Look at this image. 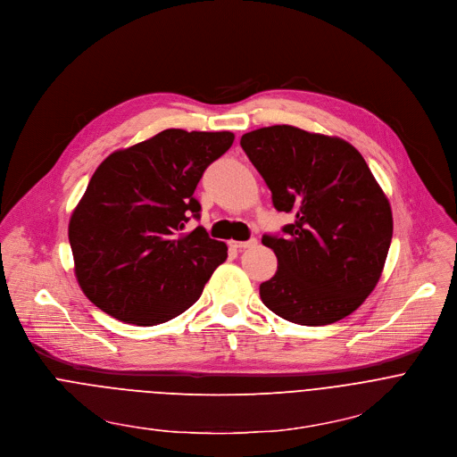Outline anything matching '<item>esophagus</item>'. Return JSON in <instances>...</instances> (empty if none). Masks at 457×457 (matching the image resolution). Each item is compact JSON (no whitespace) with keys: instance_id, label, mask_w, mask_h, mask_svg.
Returning a JSON list of instances; mask_svg holds the SVG:
<instances>
[{"instance_id":"esophagus-1","label":"esophagus","mask_w":457,"mask_h":457,"mask_svg":"<svg viewBox=\"0 0 457 457\" xmlns=\"http://www.w3.org/2000/svg\"><path fill=\"white\" fill-rule=\"evenodd\" d=\"M258 245V239H248V241H230V246H234V248H250V246H256Z\"/></svg>"}]
</instances>
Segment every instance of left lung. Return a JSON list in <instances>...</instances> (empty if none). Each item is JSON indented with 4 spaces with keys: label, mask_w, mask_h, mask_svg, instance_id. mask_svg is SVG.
Here are the masks:
<instances>
[{
    "label": "left lung",
    "mask_w": 457,
    "mask_h": 457,
    "mask_svg": "<svg viewBox=\"0 0 457 457\" xmlns=\"http://www.w3.org/2000/svg\"><path fill=\"white\" fill-rule=\"evenodd\" d=\"M276 211L294 221L263 245L278 258L260 295L274 314L297 325H330L352 314L379 281L392 211L367 162L339 137L274 125L241 136Z\"/></svg>",
    "instance_id": "8db88e82"
}]
</instances>
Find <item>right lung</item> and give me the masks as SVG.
I'll list each match as a JSON object with an SVG mask.
<instances>
[{
  "mask_svg": "<svg viewBox=\"0 0 457 457\" xmlns=\"http://www.w3.org/2000/svg\"><path fill=\"white\" fill-rule=\"evenodd\" d=\"M234 141L232 132L167 129L112 152L72 212L69 241L85 295L109 316L139 327L165 323L199 299L227 260V245L195 227L194 190Z\"/></svg>",
  "mask_w": 457,
  "mask_h": 457,
  "instance_id": "1",
  "label": "right lung"
}]
</instances>
